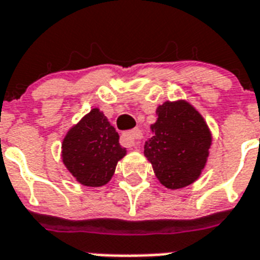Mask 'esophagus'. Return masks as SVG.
Listing matches in <instances>:
<instances>
[{"instance_id":"obj_1","label":"esophagus","mask_w":260,"mask_h":260,"mask_svg":"<svg viewBox=\"0 0 260 260\" xmlns=\"http://www.w3.org/2000/svg\"><path fill=\"white\" fill-rule=\"evenodd\" d=\"M142 138V133H141L140 128H133L132 132L124 133L122 136V144L127 148H133V146H137L138 145V140Z\"/></svg>"}]
</instances>
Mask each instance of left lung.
I'll use <instances>...</instances> for the list:
<instances>
[{"instance_id": "1", "label": "left lung", "mask_w": 260, "mask_h": 260, "mask_svg": "<svg viewBox=\"0 0 260 260\" xmlns=\"http://www.w3.org/2000/svg\"><path fill=\"white\" fill-rule=\"evenodd\" d=\"M156 114L157 120L150 124L152 137L145 142V157L164 187L179 190L190 186L205 170L212 132L187 100L162 103Z\"/></svg>"}]
</instances>
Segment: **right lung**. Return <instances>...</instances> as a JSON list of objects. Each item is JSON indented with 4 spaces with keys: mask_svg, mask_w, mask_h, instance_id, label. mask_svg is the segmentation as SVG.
Returning <instances> with one entry per match:
<instances>
[{
    "mask_svg": "<svg viewBox=\"0 0 260 260\" xmlns=\"http://www.w3.org/2000/svg\"><path fill=\"white\" fill-rule=\"evenodd\" d=\"M62 162L80 184L102 187L115 172L116 164L126 156L119 134L99 108H92L68 130L62 141Z\"/></svg>",
    "mask_w": 260,
    "mask_h": 260,
    "instance_id": "right-lung-1",
    "label": "right lung"
}]
</instances>
